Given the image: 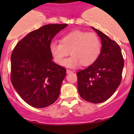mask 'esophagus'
Returning a JSON list of instances; mask_svg holds the SVG:
<instances>
[{
	"instance_id": "1",
	"label": "esophagus",
	"mask_w": 134,
	"mask_h": 134,
	"mask_svg": "<svg viewBox=\"0 0 134 134\" xmlns=\"http://www.w3.org/2000/svg\"><path fill=\"white\" fill-rule=\"evenodd\" d=\"M67 74H70V73H72L73 72V71H71V70H69V69H67Z\"/></svg>"
}]
</instances>
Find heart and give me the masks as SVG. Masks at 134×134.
<instances>
[{"mask_svg":"<svg viewBox=\"0 0 134 134\" xmlns=\"http://www.w3.org/2000/svg\"><path fill=\"white\" fill-rule=\"evenodd\" d=\"M49 49L58 64L75 69L81 63L88 66L97 60L100 53L101 42L94 34L75 30L63 36L61 42H52ZM69 52L71 56L64 61Z\"/></svg>","mask_w":134,"mask_h":134,"instance_id":"heart-1","label":"heart"}]
</instances>
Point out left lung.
<instances>
[{
  "label": "left lung",
  "mask_w": 134,
  "mask_h": 134,
  "mask_svg": "<svg viewBox=\"0 0 134 134\" xmlns=\"http://www.w3.org/2000/svg\"><path fill=\"white\" fill-rule=\"evenodd\" d=\"M91 28L100 38L102 48L97 60L76 73L78 91L85 100L98 104L111 97L121 83L124 59L115 41L101 31Z\"/></svg>",
  "instance_id": "left-lung-1"
}]
</instances>
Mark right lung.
Here are the masks:
<instances>
[{
  "instance_id": "right-lung-1",
  "label": "right lung",
  "mask_w": 134,
  "mask_h": 134,
  "mask_svg": "<svg viewBox=\"0 0 134 134\" xmlns=\"http://www.w3.org/2000/svg\"><path fill=\"white\" fill-rule=\"evenodd\" d=\"M67 25H44L30 32L13 49L11 81L20 97L32 107H47L60 94L66 69L52 62L49 46L53 37Z\"/></svg>"
}]
</instances>
